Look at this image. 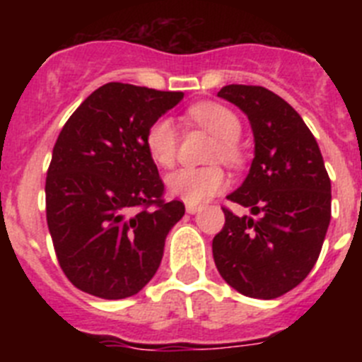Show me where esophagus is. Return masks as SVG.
<instances>
[{
	"label": "esophagus",
	"mask_w": 362,
	"mask_h": 362,
	"mask_svg": "<svg viewBox=\"0 0 362 362\" xmlns=\"http://www.w3.org/2000/svg\"><path fill=\"white\" fill-rule=\"evenodd\" d=\"M201 209H203V206H201V204H192V203H187V212H188V214H196V212H199Z\"/></svg>",
	"instance_id": "34e87169"
}]
</instances>
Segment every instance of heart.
Segmentation results:
<instances>
[{
  "label": "heart",
  "instance_id": "b5f03b06",
  "mask_svg": "<svg viewBox=\"0 0 362 362\" xmlns=\"http://www.w3.org/2000/svg\"><path fill=\"white\" fill-rule=\"evenodd\" d=\"M188 119L212 134L214 145L209 158L221 159L230 166L243 165V148L239 143L241 119L233 110L219 103H197L188 108ZM145 146L156 165L168 168L177 158L179 137L174 123L168 117H159L148 127L145 134ZM228 179L219 165L183 166L166 175V188L172 196L181 197L187 203H201L225 190Z\"/></svg>",
  "mask_w": 362,
  "mask_h": 362
}]
</instances>
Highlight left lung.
Segmentation results:
<instances>
[{
	"label": "left lung",
	"mask_w": 362,
	"mask_h": 362,
	"mask_svg": "<svg viewBox=\"0 0 362 362\" xmlns=\"http://www.w3.org/2000/svg\"><path fill=\"white\" fill-rule=\"evenodd\" d=\"M217 95L245 112L255 158L212 241L221 277L239 293L276 299L305 279L321 254L332 217V185L321 150L300 116L264 86L226 85Z\"/></svg>",
	"instance_id": "1"
}]
</instances>
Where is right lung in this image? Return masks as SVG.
I'll use <instances>...</instances> for the list:
<instances>
[{"label":"right lung","mask_w":362,"mask_h":362,"mask_svg":"<svg viewBox=\"0 0 362 362\" xmlns=\"http://www.w3.org/2000/svg\"><path fill=\"white\" fill-rule=\"evenodd\" d=\"M181 99L183 92L107 83L57 136L45 183L47 225L57 263L81 292L124 299L158 272L185 204L163 197L145 134Z\"/></svg>","instance_id":"add662e5"}]
</instances>
